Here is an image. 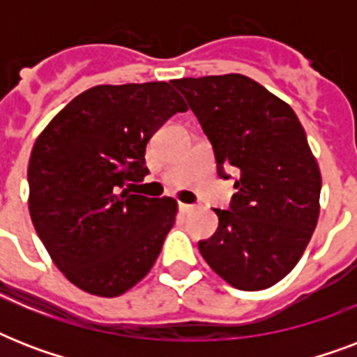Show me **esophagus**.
<instances>
[{
  "mask_svg": "<svg viewBox=\"0 0 357 357\" xmlns=\"http://www.w3.org/2000/svg\"><path fill=\"white\" fill-rule=\"evenodd\" d=\"M179 211L183 215H189L190 211H195V206H189V204H179Z\"/></svg>",
  "mask_w": 357,
  "mask_h": 357,
  "instance_id": "obj_1",
  "label": "esophagus"
}]
</instances>
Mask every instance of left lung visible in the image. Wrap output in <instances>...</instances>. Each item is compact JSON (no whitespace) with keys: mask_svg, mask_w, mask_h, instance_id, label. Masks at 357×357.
Returning <instances> with one entry per match:
<instances>
[{"mask_svg":"<svg viewBox=\"0 0 357 357\" xmlns=\"http://www.w3.org/2000/svg\"><path fill=\"white\" fill-rule=\"evenodd\" d=\"M209 137L220 178L237 195L215 209L218 229L198 244L207 265L241 291L276 285L298 263L321 213V168L289 103L241 74L174 79Z\"/></svg>","mask_w":357,"mask_h":357,"instance_id":"left-lung-1","label":"left lung"}]
</instances>
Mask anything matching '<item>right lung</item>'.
I'll return each instance as SVG.
<instances>
[{
    "instance_id": "add662e5",
    "label": "right lung",
    "mask_w": 357,
    "mask_h": 357,
    "mask_svg": "<svg viewBox=\"0 0 357 357\" xmlns=\"http://www.w3.org/2000/svg\"><path fill=\"white\" fill-rule=\"evenodd\" d=\"M183 111V98L165 81L98 85L36 137L27 168L31 220L55 266L81 291L120 296L161 254L178 202L120 189L148 174V140Z\"/></svg>"
}]
</instances>
